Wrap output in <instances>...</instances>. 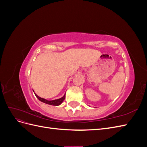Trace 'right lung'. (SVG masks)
<instances>
[{
	"label": "right lung",
	"instance_id": "add662e5",
	"mask_svg": "<svg viewBox=\"0 0 147 147\" xmlns=\"http://www.w3.org/2000/svg\"><path fill=\"white\" fill-rule=\"evenodd\" d=\"M34 91V90H33ZM34 94L35 95V96L37 97V98L40 100L42 102H43V103L45 104H48V105H56V106H57V105H59L60 104H61L62 103H63V100L65 99V94H64V95L61 97V98L59 99H55V100H47L45 99H43V98H42V97L38 96L36 94H35V92L34 91Z\"/></svg>",
	"mask_w": 147,
	"mask_h": 147
}]
</instances>
